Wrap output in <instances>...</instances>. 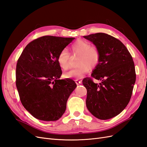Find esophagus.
<instances>
[{
    "instance_id": "obj_1",
    "label": "esophagus",
    "mask_w": 147,
    "mask_h": 147,
    "mask_svg": "<svg viewBox=\"0 0 147 147\" xmlns=\"http://www.w3.org/2000/svg\"><path fill=\"white\" fill-rule=\"evenodd\" d=\"M75 83H76V84L78 85V84H80L82 83V80H79L78 79H77L75 80Z\"/></svg>"
}]
</instances>
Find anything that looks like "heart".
Returning a JSON list of instances; mask_svg holds the SVG:
<instances>
[{
    "label": "heart",
    "mask_w": 147,
    "mask_h": 147,
    "mask_svg": "<svg viewBox=\"0 0 147 147\" xmlns=\"http://www.w3.org/2000/svg\"><path fill=\"white\" fill-rule=\"evenodd\" d=\"M73 54L78 55L76 67L64 74L67 78H80L88 72L90 68H94L98 65L100 59V53L96 46L84 40H78L70 47ZM70 53L66 48L62 50L57 57V61L60 67L65 70L69 67Z\"/></svg>",
    "instance_id": "obj_1"
}]
</instances>
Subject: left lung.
<instances>
[{
    "instance_id": "1",
    "label": "left lung",
    "mask_w": 147,
    "mask_h": 147,
    "mask_svg": "<svg viewBox=\"0 0 147 147\" xmlns=\"http://www.w3.org/2000/svg\"><path fill=\"white\" fill-rule=\"evenodd\" d=\"M99 48V63L91 77L83 80L87 90L86 104L91 113L100 119L112 118L121 113L130 101L136 74L132 57L118 39L105 33L84 36ZM99 79V85L93 78Z\"/></svg>"
}]
</instances>
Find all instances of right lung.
I'll use <instances>...</instances> for the list:
<instances>
[{
    "label": "right lung",
    "mask_w": 147,
    "mask_h": 147,
    "mask_svg": "<svg viewBox=\"0 0 147 147\" xmlns=\"http://www.w3.org/2000/svg\"><path fill=\"white\" fill-rule=\"evenodd\" d=\"M75 38L45 35L28 43L18 59L16 85L24 107L42 121H56L64 114L67 101L77 84L59 80V52Z\"/></svg>",
    "instance_id": "right-lung-1"
}]
</instances>
